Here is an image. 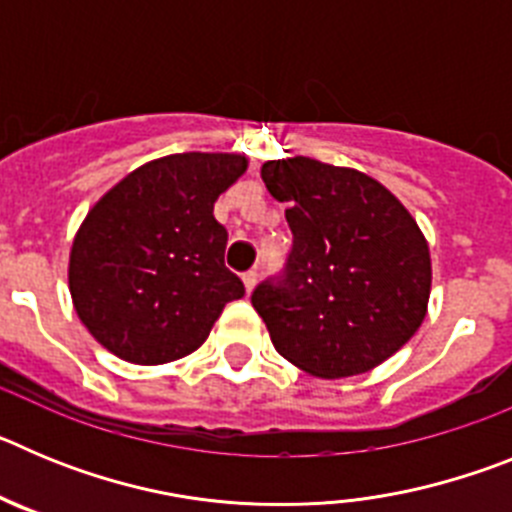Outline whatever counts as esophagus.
Returning a JSON list of instances; mask_svg holds the SVG:
<instances>
[{
  "label": "esophagus",
  "mask_w": 512,
  "mask_h": 512,
  "mask_svg": "<svg viewBox=\"0 0 512 512\" xmlns=\"http://www.w3.org/2000/svg\"><path fill=\"white\" fill-rule=\"evenodd\" d=\"M256 282H259V274H256V271H246V274H243L246 292H253V289H256Z\"/></svg>",
  "instance_id": "obj_1"
}]
</instances>
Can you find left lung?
Returning <instances> with one entry per match:
<instances>
[{
    "instance_id": "1",
    "label": "left lung",
    "mask_w": 512,
    "mask_h": 512,
    "mask_svg": "<svg viewBox=\"0 0 512 512\" xmlns=\"http://www.w3.org/2000/svg\"><path fill=\"white\" fill-rule=\"evenodd\" d=\"M261 179L287 202L295 235L282 282H264L251 297L271 343L312 377L372 372L428 312L433 271L423 230L364 171L295 156L266 161Z\"/></svg>"
}]
</instances>
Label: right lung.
Listing matches in <instances>:
<instances>
[{
    "label": "right lung",
    "instance_id": "obj_1",
    "mask_svg": "<svg viewBox=\"0 0 512 512\" xmlns=\"http://www.w3.org/2000/svg\"><path fill=\"white\" fill-rule=\"evenodd\" d=\"M248 169L243 153H174L130 171L94 202L69 253V292L99 346L153 366L192 354L228 302L215 200Z\"/></svg>",
    "mask_w": 512,
    "mask_h": 512
}]
</instances>
